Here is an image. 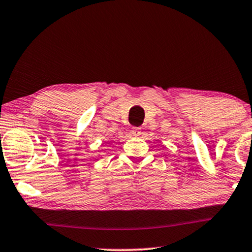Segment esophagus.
Masks as SVG:
<instances>
[{"instance_id":"34e87169","label":"esophagus","mask_w":252,"mask_h":252,"mask_svg":"<svg viewBox=\"0 0 252 252\" xmlns=\"http://www.w3.org/2000/svg\"><path fill=\"white\" fill-rule=\"evenodd\" d=\"M131 133H132L134 137H138V135L141 134V127L139 126H133L132 130H131Z\"/></svg>"}]
</instances>
